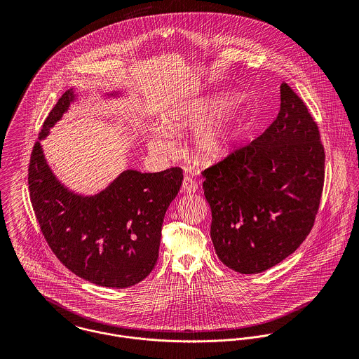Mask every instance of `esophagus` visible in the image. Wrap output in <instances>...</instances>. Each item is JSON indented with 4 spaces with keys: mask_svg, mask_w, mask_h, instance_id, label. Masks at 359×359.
Wrapping results in <instances>:
<instances>
[{
    "mask_svg": "<svg viewBox=\"0 0 359 359\" xmlns=\"http://www.w3.org/2000/svg\"><path fill=\"white\" fill-rule=\"evenodd\" d=\"M196 191H198L196 181L191 175H185L184 181H182V192L192 194V192H196Z\"/></svg>",
    "mask_w": 359,
    "mask_h": 359,
    "instance_id": "34e87169",
    "label": "esophagus"
}]
</instances>
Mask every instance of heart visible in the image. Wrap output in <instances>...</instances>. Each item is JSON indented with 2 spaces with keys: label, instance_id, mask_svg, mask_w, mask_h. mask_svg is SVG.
Listing matches in <instances>:
<instances>
[{
  "label": "heart",
  "instance_id": "heart-1",
  "mask_svg": "<svg viewBox=\"0 0 359 359\" xmlns=\"http://www.w3.org/2000/svg\"><path fill=\"white\" fill-rule=\"evenodd\" d=\"M239 102L235 95H224L207 102H198L191 107L182 109L175 113L167 127L172 133H178L185 128L211 126L221 116L228 113ZM246 131V123L242 118H232L214 130H210L198 142V154L205 163H217L225 158L236 148ZM156 151H165L168 142L164 138L154 137L151 141Z\"/></svg>",
  "mask_w": 359,
  "mask_h": 359
}]
</instances>
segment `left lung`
Wrapping results in <instances>:
<instances>
[{"mask_svg": "<svg viewBox=\"0 0 359 359\" xmlns=\"http://www.w3.org/2000/svg\"><path fill=\"white\" fill-rule=\"evenodd\" d=\"M218 258L258 273L294 253L311 232L325 181V149L307 104L286 83L272 124L202 171Z\"/></svg>", "mask_w": 359, "mask_h": 359, "instance_id": "1", "label": "left lung"}]
</instances>
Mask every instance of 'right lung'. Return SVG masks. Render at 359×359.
Segmentation results:
<instances>
[{
	"label": "right lung",
	"mask_w": 359,
	"mask_h": 359,
	"mask_svg": "<svg viewBox=\"0 0 359 359\" xmlns=\"http://www.w3.org/2000/svg\"><path fill=\"white\" fill-rule=\"evenodd\" d=\"M72 100L70 90L59 98L40 140ZM27 180L30 202L52 253L77 276L120 289L137 285L154 271L164 214L178 195L184 174L181 167L160 172L127 170L101 194L84 198L56 181L37 141Z\"/></svg>",
	"instance_id": "1"
}]
</instances>
